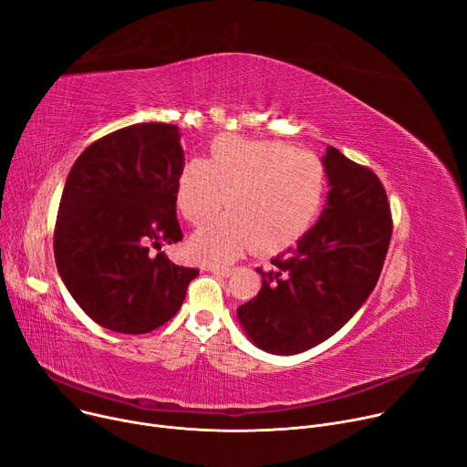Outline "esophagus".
I'll list each match as a JSON object with an SVG mask.
<instances>
[{"label": "esophagus", "instance_id": "1", "mask_svg": "<svg viewBox=\"0 0 467 467\" xmlns=\"http://www.w3.org/2000/svg\"><path fill=\"white\" fill-rule=\"evenodd\" d=\"M206 272H210V274H214V275H220V277H229L233 272H234V268H220V266H208L206 268Z\"/></svg>", "mask_w": 467, "mask_h": 467}]
</instances>
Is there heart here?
Returning <instances> with one entry per match:
<instances>
[{"instance_id": "1", "label": "heart", "mask_w": 467, "mask_h": 467, "mask_svg": "<svg viewBox=\"0 0 467 467\" xmlns=\"http://www.w3.org/2000/svg\"><path fill=\"white\" fill-rule=\"evenodd\" d=\"M326 195L322 161L283 141L220 136L208 160H190L177 179V206L193 225H204L225 206L229 214L197 231L190 255L220 266L247 249H285L318 216Z\"/></svg>"}]
</instances>
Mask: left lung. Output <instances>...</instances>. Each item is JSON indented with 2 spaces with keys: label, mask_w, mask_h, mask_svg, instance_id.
Listing matches in <instances>:
<instances>
[{
  "label": "left lung",
  "mask_w": 467,
  "mask_h": 467,
  "mask_svg": "<svg viewBox=\"0 0 467 467\" xmlns=\"http://www.w3.org/2000/svg\"><path fill=\"white\" fill-rule=\"evenodd\" d=\"M327 195L318 222L261 272L257 298L236 309L249 341L275 356L302 354L341 329L376 286L391 240L379 179L327 147Z\"/></svg>",
  "instance_id": "obj_1"
}]
</instances>
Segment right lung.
<instances>
[{"mask_svg": "<svg viewBox=\"0 0 467 467\" xmlns=\"http://www.w3.org/2000/svg\"><path fill=\"white\" fill-rule=\"evenodd\" d=\"M182 167L179 126L141 122L95 141L70 169L54 233L56 265L81 311L109 331L140 335L171 320L199 275L149 253L182 240Z\"/></svg>", "mask_w": 467, "mask_h": 467, "instance_id": "1", "label": "right lung"}]
</instances>
